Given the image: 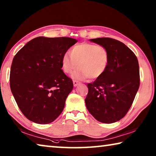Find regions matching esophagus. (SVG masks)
<instances>
[{
	"mask_svg": "<svg viewBox=\"0 0 156 156\" xmlns=\"http://www.w3.org/2000/svg\"><path fill=\"white\" fill-rule=\"evenodd\" d=\"M73 86L74 87H77L79 84H80V82H78L77 80H73Z\"/></svg>",
	"mask_w": 156,
	"mask_h": 156,
	"instance_id": "1",
	"label": "esophagus"
}]
</instances>
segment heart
<instances>
[{
	"label": "heart",
	"instance_id": "b5f03b06",
	"mask_svg": "<svg viewBox=\"0 0 156 156\" xmlns=\"http://www.w3.org/2000/svg\"><path fill=\"white\" fill-rule=\"evenodd\" d=\"M71 57L65 54L62 58L63 72L71 74L79 67L76 78L91 79L100 78L106 72L109 62V54L106 47L91 43H82L73 47Z\"/></svg>",
	"mask_w": 156,
	"mask_h": 156
}]
</instances>
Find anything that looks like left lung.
<instances>
[{
	"label": "left lung",
	"instance_id": "1",
	"mask_svg": "<svg viewBox=\"0 0 156 156\" xmlns=\"http://www.w3.org/2000/svg\"><path fill=\"white\" fill-rule=\"evenodd\" d=\"M90 41L106 47L109 62L103 75L87 84L86 107L99 122H115L128 112L139 89L138 58L128 47L115 39L98 38Z\"/></svg>",
	"mask_w": 156,
	"mask_h": 156
}]
</instances>
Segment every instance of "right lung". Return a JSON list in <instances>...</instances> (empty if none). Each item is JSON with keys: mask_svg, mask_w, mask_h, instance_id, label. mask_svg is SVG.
<instances>
[{"mask_svg": "<svg viewBox=\"0 0 156 156\" xmlns=\"http://www.w3.org/2000/svg\"><path fill=\"white\" fill-rule=\"evenodd\" d=\"M77 43L69 37L39 36L18 51L10 70V88L26 118L48 124L58 117L73 89L72 79L65 74L62 58Z\"/></svg>", "mask_w": 156, "mask_h": 156, "instance_id": "add662e5", "label": "right lung"}]
</instances>
